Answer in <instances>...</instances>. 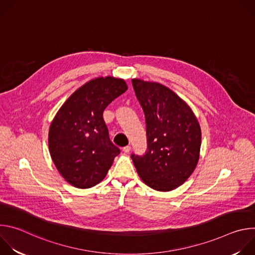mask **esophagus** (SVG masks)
<instances>
[{"mask_svg":"<svg viewBox=\"0 0 255 255\" xmlns=\"http://www.w3.org/2000/svg\"><path fill=\"white\" fill-rule=\"evenodd\" d=\"M130 150H131V146H130V145H127V146L123 147V151H124L125 153H128Z\"/></svg>","mask_w":255,"mask_h":255,"instance_id":"esophagus-1","label":"esophagus"}]
</instances>
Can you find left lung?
Segmentation results:
<instances>
[{"mask_svg": "<svg viewBox=\"0 0 255 255\" xmlns=\"http://www.w3.org/2000/svg\"><path fill=\"white\" fill-rule=\"evenodd\" d=\"M136 97L143 109L147 152L131 155L145 185L169 192L192 175L200 158L202 132L191 107L167 87L133 79Z\"/></svg>", "mask_w": 255, "mask_h": 255, "instance_id": "left-lung-1", "label": "left lung"}]
</instances>
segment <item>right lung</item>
Instances as JSON below:
<instances>
[{
  "instance_id": "obj_1",
  "label": "right lung",
  "mask_w": 255,
  "mask_h": 255,
  "mask_svg": "<svg viewBox=\"0 0 255 255\" xmlns=\"http://www.w3.org/2000/svg\"><path fill=\"white\" fill-rule=\"evenodd\" d=\"M127 89L123 79H93L72 93L54 116L48 132L49 152L69 185L78 189L98 185L120 153L109 138L103 112Z\"/></svg>"
}]
</instances>
